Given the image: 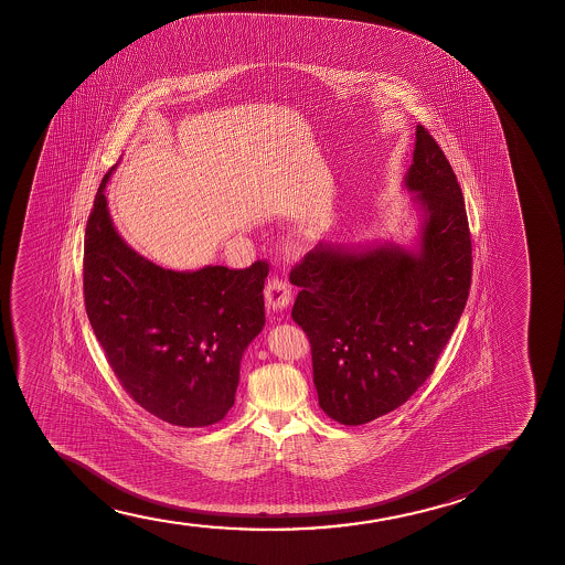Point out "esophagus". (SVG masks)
<instances>
[{"label": "esophagus", "instance_id": "34e87169", "mask_svg": "<svg viewBox=\"0 0 565 565\" xmlns=\"http://www.w3.org/2000/svg\"><path fill=\"white\" fill-rule=\"evenodd\" d=\"M264 299H266L268 312H281L291 302V289L284 279L271 278L266 289H264Z\"/></svg>", "mask_w": 565, "mask_h": 565}]
</instances>
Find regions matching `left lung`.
<instances>
[{
  "mask_svg": "<svg viewBox=\"0 0 565 565\" xmlns=\"http://www.w3.org/2000/svg\"><path fill=\"white\" fill-rule=\"evenodd\" d=\"M403 189L418 232L395 241H320L291 271V317L312 349L318 403L341 425L397 409L433 374L471 287V235L448 158L423 125Z\"/></svg>",
  "mask_w": 565,
  "mask_h": 565,
  "instance_id": "1",
  "label": "left lung"
}]
</instances>
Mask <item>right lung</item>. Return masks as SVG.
Returning <instances> with one entry per match:
<instances>
[{
  "instance_id": "right-lung-1",
  "label": "right lung",
  "mask_w": 565,
  "mask_h": 565,
  "mask_svg": "<svg viewBox=\"0 0 565 565\" xmlns=\"http://www.w3.org/2000/svg\"><path fill=\"white\" fill-rule=\"evenodd\" d=\"M104 175L85 233L86 315L125 392L173 426L214 425L239 386L241 359L263 332L268 264L166 270L109 216Z\"/></svg>"
}]
</instances>
